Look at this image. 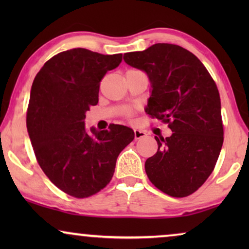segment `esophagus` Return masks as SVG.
Segmentation results:
<instances>
[{"label":"esophagus","instance_id":"esophagus-1","mask_svg":"<svg viewBox=\"0 0 249 249\" xmlns=\"http://www.w3.org/2000/svg\"><path fill=\"white\" fill-rule=\"evenodd\" d=\"M134 135H135V139H141L142 137H145L146 132L142 131V130H139V129H135Z\"/></svg>","mask_w":249,"mask_h":249}]
</instances>
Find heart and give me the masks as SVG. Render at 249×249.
<instances>
[{
  "label": "heart",
  "mask_w": 249,
  "mask_h": 249,
  "mask_svg": "<svg viewBox=\"0 0 249 249\" xmlns=\"http://www.w3.org/2000/svg\"><path fill=\"white\" fill-rule=\"evenodd\" d=\"M125 115H127V117H130L131 113H130V112H127V113H125Z\"/></svg>",
  "instance_id": "heart-1"
}]
</instances>
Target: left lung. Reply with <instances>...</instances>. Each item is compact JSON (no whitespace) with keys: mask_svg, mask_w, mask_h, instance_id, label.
<instances>
[{"mask_svg":"<svg viewBox=\"0 0 249 249\" xmlns=\"http://www.w3.org/2000/svg\"><path fill=\"white\" fill-rule=\"evenodd\" d=\"M152 84L146 112L172 130L155 137L159 149L145 162L156 188L172 197L195 193L214 170L223 144L221 101L215 81L188 50L168 43L124 55Z\"/></svg>","mask_w":249,"mask_h":249,"instance_id":"left-lung-1","label":"left lung"}]
</instances>
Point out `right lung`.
I'll use <instances>...</instances> for the list:
<instances>
[{
  "label": "right lung",
  "instance_id": "1",
  "mask_svg": "<svg viewBox=\"0 0 249 249\" xmlns=\"http://www.w3.org/2000/svg\"><path fill=\"white\" fill-rule=\"evenodd\" d=\"M121 61L122 54L79 47L54 55L34 79L27 130L36 160L57 188L76 198L95 195L111 181L119 154L135 137L121 124L89 134L85 129L101 80Z\"/></svg>",
  "mask_w": 249,
  "mask_h": 249
}]
</instances>
